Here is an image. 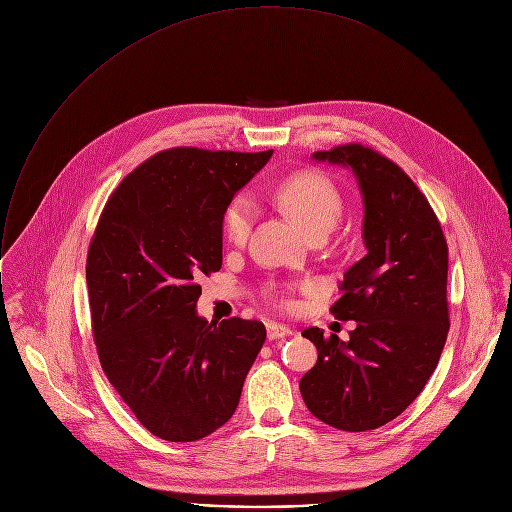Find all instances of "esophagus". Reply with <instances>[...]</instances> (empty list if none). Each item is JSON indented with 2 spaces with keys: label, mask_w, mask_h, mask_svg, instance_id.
<instances>
[{
  "label": "esophagus",
  "mask_w": 512,
  "mask_h": 512,
  "mask_svg": "<svg viewBox=\"0 0 512 512\" xmlns=\"http://www.w3.org/2000/svg\"><path fill=\"white\" fill-rule=\"evenodd\" d=\"M285 336H291V328L283 326V324H267V338L269 340H277V338H285Z\"/></svg>",
  "instance_id": "34e87169"
}]
</instances>
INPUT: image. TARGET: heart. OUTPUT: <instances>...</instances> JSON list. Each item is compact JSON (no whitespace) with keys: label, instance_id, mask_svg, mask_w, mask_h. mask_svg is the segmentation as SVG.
I'll use <instances>...</instances> for the list:
<instances>
[{"label":"heart","instance_id":"b5f03b06","mask_svg":"<svg viewBox=\"0 0 512 512\" xmlns=\"http://www.w3.org/2000/svg\"><path fill=\"white\" fill-rule=\"evenodd\" d=\"M277 202L296 218L308 237L330 233L342 214L338 186L322 172L306 170L291 174L275 188ZM255 223V202L247 194H237L223 210V235L229 243L241 245Z\"/></svg>","mask_w":512,"mask_h":512}]
</instances>
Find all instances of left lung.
<instances>
[{"instance_id":"1","label":"left lung","mask_w":512,"mask_h":512,"mask_svg":"<svg viewBox=\"0 0 512 512\" xmlns=\"http://www.w3.org/2000/svg\"><path fill=\"white\" fill-rule=\"evenodd\" d=\"M312 158L356 176L367 255L344 273L342 298L330 308L334 318L356 322L350 340L314 326L302 332L318 360L300 391L312 415L336 429H377L417 399L442 356L448 243L427 198L389 158L360 143Z\"/></svg>"}]
</instances>
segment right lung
<instances>
[{"instance_id":"right-lung-1","label":"right lung","mask_w":512,"mask_h":512,"mask_svg":"<svg viewBox=\"0 0 512 512\" xmlns=\"http://www.w3.org/2000/svg\"><path fill=\"white\" fill-rule=\"evenodd\" d=\"M257 154L174 148L137 166L109 196L87 255L103 373L166 442L225 425L263 342L257 320L196 314L198 279L223 265V210L269 162Z\"/></svg>"}]
</instances>
